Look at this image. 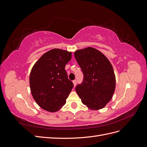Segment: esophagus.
Returning <instances> with one entry per match:
<instances>
[{"label":"esophagus","instance_id":"obj_1","mask_svg":"<svg viewBox=\"0 0 147 147\" xmlns=\"http://www.w3.org/2000/svg\"><path fill=\"white\" fill-rule=\"evenodd\" d=\"M73 83H74V86H76V84H77V80H74L73 81Z\"/></svg>","mask_w":147,"mask_h":147}]
</instances>
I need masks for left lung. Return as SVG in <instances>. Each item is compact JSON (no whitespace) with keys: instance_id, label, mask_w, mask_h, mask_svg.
Returning <instances> with one entry per match:
<instances>
[{"instance_id":"obj_1","label":"left lung","mask_w":147,"mask_h":147,"mask_svg":"<svg viewBox=\"0 0 147 147\" xmlns=\"http://www.w3.org/2000/svg\"><path fill=\"white\" fill-rule=\"evenodd\" d=\"M74 55L84 76L83 82L75 88L82 103L91 110L103 109L112 99L116 85L112 64L92 47L77 50Z\"/></svg>"}]
</instances>
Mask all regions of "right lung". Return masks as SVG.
Instances as JSON below:
<instances>
[{"label": "right lung", "instance_id": "1", "mask_svg": "<svg viewBox=\"0 0 147 147\" xmlns=\"http://www.w3.org/2000/svg\"><path fill=\"white\" fill-rule=\"evenodd\" d=\"M71 58V52L55 48L43 54L33 66L29 77L30 91L42 109L55 112L65 104L74 87L65 70Z\"/></svg>", "mask_w": 147, "mask_h": 147}]
</instances>
